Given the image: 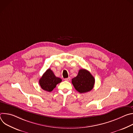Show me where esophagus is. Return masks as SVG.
I'll use <instances>...</instances> for the list:
<instances>
[{
    "label": "esophagus",
    "mask_w": 133,
    "mask_h": 133,
    "mask_svg": "<svg viewBox=\"0 0 133 133\" xmlns=\"http://www.w3.org/2000/svg\"><path fill=\"white\" fill-rule=\"evenodd\" d=\"M70 80V77H69L68 78H65V81H68V82H69Z\"/></svg>",
    "instance_id": "34e87169"
}]
</instances>
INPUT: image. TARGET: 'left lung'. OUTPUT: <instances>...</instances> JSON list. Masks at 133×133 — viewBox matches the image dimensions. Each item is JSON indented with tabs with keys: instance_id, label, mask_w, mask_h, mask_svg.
<instances>
[{
	"instance_id": "8db88e82",
	"label": "left lung",
	"mask_w": 133,
	"mask_h": 133,
	"mask_svg": "<svg viewBox=\"0 0 133 133\" xmlns=\"http://www.w3.org/2000/svg\"><path fill=\"white\" fill-rule=\"evenodd\" d=\"M95 82V78L90 72L85 69H80L77 76L71 80L75 89L80 93L90 91L94 87Z\"/></svg>"
}]
</instances>
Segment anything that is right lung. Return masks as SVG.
Here are the masks:
<instances>
[{
  "instance_id": "right-lung-1",
  "label": "right lung",
  "mask_w": 133,
  "mask_h": 133,
  "mask_svg": "<svg viewBox=\"0 0 133 133\" xmlns=\"http://www.w3.org/2000/svg\"><path fill=\"white\" fill-rule=\"evenodd\" d=\"M61 82L62 79L56 77L53 71L49 68L40 78L39 83L43 90L50 92Z\"/></svg>"
}]
</instances>
